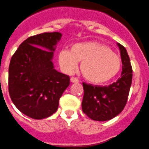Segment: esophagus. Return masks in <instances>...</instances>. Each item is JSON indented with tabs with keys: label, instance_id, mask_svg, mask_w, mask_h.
Instances as JSON below:
<instances>
[{
	"label": "esophagus",
	"instance_id": "1",
	"mask_svg": "<svg viewBox=\"0 0 149 149\" xmlns=\"http://www.w3.org/2000/svg\"><path fill=\"white\" fill-rule=\"evenodd\" d=\"M70 82H79V79L75 77H71L70 78Z\"/></svg>",
	"mask_w": 149,
	"mask_h": 149
}]
</instances>
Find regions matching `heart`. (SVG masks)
Returning a JSON list of instances; mask_svg holds the SVG:
<instances>
[{"instance_id":"heart-1","label":"heart","mask_w":149,"mask_h":149,"mask_svg":"<svg viewBox=\"0 0 149 149\" xmlns=\"http://www.w3.org/2000/svg\"><path fill=\"white\" fill-rule=\"evenodd\" d=\"M58 62L66 72L71 73L81 62L80 70L87 81L92 83H104L117 75L121 67L119 55L110 47L97 42L76 43L70 51L62 50Z\"/></svg>"}]
</instances>
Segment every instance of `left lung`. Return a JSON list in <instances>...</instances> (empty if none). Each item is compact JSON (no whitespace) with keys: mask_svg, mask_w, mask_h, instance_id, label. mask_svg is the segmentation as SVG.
<instances>
[{"mask_svg":"<svg viewBox=\"0 0 149 149\" xmlns=\"http://www.w3.org/2000/svg\"><path fill=\"white\" fill-rule=\"evenodd\" d=\"M118 45L122 63V72L118 81L108 86L82 83L84 90L82 111L92 120H110L123 110L128 101L132 84V66L126 49L120 43Z\"/></svg>","mask_w":149,"mask_h":149,"instance_id":"obj_1","label":"left lung"}]
</instances>
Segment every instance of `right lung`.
I'll return each mask as SVG.
<instances>
[{
  "label": "right lung",
  "instance_id": "obj_1",
  "mask_svg": "<svg viewBox=\"0 0 149 149\" xmlns=\"http://www.w3.org/2000/svg\"><path fill=\"white\" fill-rule=\"evenodd\" d=\"M60 32H44L23 42L11 58L8 92L19 111L33 119L56 112L59 98L70 85V77L58 72L52 59Z\"/></svg>",
  "mask_w": 149,
  "mask_h": 149
}]
</instances>
